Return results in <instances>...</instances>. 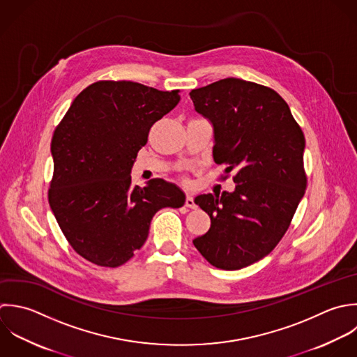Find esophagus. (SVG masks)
Here are the masks:
<instances>
[{
    "label": "esophagus",
    "mask_w": 357,
    "mask_h": 357,
    "mask_svg": "<svg viewBox=\"0 0 357 357\" xmlns=\"http://www.w3.org/2000/svg\"><path fill=\"white\" fill-rule=\"evenodd\" d=\"M185 206H186L188 208H196V207H197V206H196V203H195V199H193L190 195H188V196H186Z\"/></svg>",
    "instance_id": "1"
}]
</instances>
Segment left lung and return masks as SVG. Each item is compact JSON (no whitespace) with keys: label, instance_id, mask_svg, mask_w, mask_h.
<instances>
[{"label":"left lung","instance_id":"8db88e82","mask_svg":"<svg viewBox=\"0 0 357 357\" xmlns=\"http://www.w3.org/2000/svg\"><path fill=\"white\" fill-rule=\"evenodd\" d=\"M195 108L214 125V161L235 171V192L200 195L211 218L193 245L214 267L241 270L271 253L305 195V135L273 89L227 77L190 91Z\"/></svg>","mask_w":357,"mask_h":357}]
</instances>
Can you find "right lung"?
<instances>
[{
	"label": "right lung",
	"instance_id": "right-lung-1",
	"mask_svg": "<svg viewBox=\"0 0 357 357\" xmlns=\"http://www.w3.org/2000/svg\"><path fill=\"white\" fill-rule=\"evenodd\" d=\"M130 80H98L70 104L56 125L48 203L70 248L100 267H119L139 250L154 214L179 208L183 192L161 178L133 186L130 168L151 126L179 102Z\"/></svg>",
	"mask_w": 357,
	"mask_h": 357
}]
</instances>
